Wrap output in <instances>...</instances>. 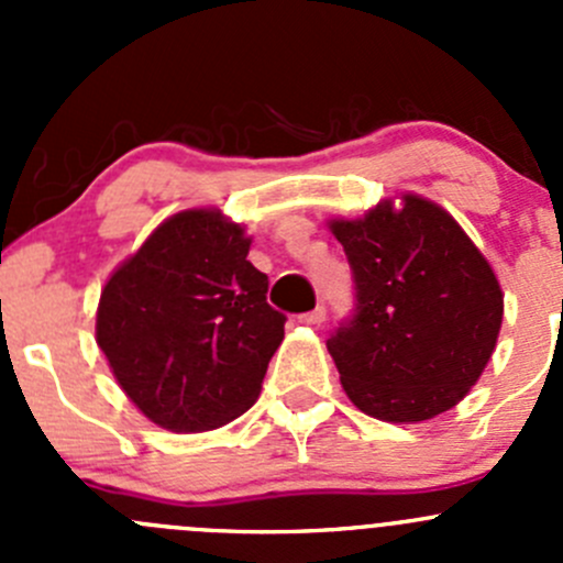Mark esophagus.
I'll return each instance as SVG.
<instances>
[{"label":"esophagus","mask_w":563,"mask_h":563,"mask_svg":"<svg viewBox=\"0 0 563 563\" xmlns=\"http://www.w3.org/2000/svg\"><path fill=\"white\" fill-rule=\"evenodd\" d=\"M299 321L308 323V327H318V323L327 321V308H323V305H318V308L310 310V313L299 316Z\"/></svg>","instance_id":"34e87169"}]
</instances>
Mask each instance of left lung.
<instances>
[{
  "instance_id": "8db88e82",
  "label": "left lung",
  "mask_w": 563,
  "mask_h": 563,
  "mask_svg": "<svg viewBox=\"0 0 563 563\" xmlns=\"http://www.w3.org/2000/svg\"><path fill=\"white\" fill-rule=\"evenodd\" d=\"M354 269L356 313L327 340L345 395L367 417L413 424L455 408L496 351L504 291L439 203L406 192L329 220Z\"/></svg>"
}]
</instances>
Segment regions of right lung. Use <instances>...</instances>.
Masks as SVG:
<instances>
[{
	"label": "right lung",
	"instance_id": "add662e5",
	"mask_svg": "<svg viewBox=\"0 0 563 563\" xmlns=\"http://www.w3.org/2000/svg\"><path fill=\"white\" fill-rule=\"evenodd\" d=\"M250 242L220 209H185L106 280L95 338L150 422L201 433L258 400L286 316L266 302Z\"/></svg>",
	"mask_w": 563,
	"mask_h": 563
}]
</instances>
